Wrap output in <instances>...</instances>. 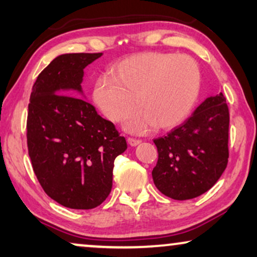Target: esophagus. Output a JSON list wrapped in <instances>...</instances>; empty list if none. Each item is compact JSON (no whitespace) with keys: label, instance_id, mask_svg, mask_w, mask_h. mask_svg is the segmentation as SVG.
Masks as SVG:
<instances>
[{"label":"esophagus","instance_id":"1","mask_svg":"<svg viewBox=\"0 0 257 257\" xmlns=\"http://www.w3.org/2000/svg\"><path fill=\"white\" fill-rule=\"evenodd\" d=\"M127 143H128L131 146H137V145H139L140 143H142V140L135 139V138H128V139H127Z\"/></svg>","mask_w":257,"mask_h":257}]
</instances>
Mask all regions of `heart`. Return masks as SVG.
I'll use <instances>...</instances> for the list:
<instances>
[{"label": "heart", "mask_w": 257, "mask_h": 257, "mask_svg": "<svg viewBox=\"0 0 257 257\" xmlns=\"http://www.w3.org/2000/svg\"><path fill=\"white\" fill-rule=\"evenodd\" d=\"M111 75L112 79L101 77L94 84L93 101L113 122L128 117L137 103L140 111L126 122L133 133L153 125L168 130L181 124L196 103L201 83L194 59L159 52L126 58Z\"/></svg>", "instance_id": "heart-1"}]
</instances>
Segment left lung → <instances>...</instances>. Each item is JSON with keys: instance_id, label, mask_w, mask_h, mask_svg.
Returning a JSON list of instances; mask_svg holds the SVG:
<instances>
[{"instance_id": "obj_1", "label": "left lung", "mask_w": 257, "mask_h": 257, "mask_svg": "<svg viewBox=\"0 0 257 257\" xmlns=\"http://www.w3.org/2000/svg\"><path fill=\"white\" fill-rule=\"evenodd\" d=\"M228 130L229 110L220 92L207 98L181 125L154 139L156 187L174 200L194 199L212 188L228 164Z\"/></svg>"}]
</instances>
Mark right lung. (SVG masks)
Returning <instances> with one entry per match:
<instances>
[{
	"label": "right lung",
	"instance_id": "right-lung-1",
	"mask_svg": "<svg viewBox=\"0 0 257 257\" xmlns=\"http://www.w3.org/2000/svg\"><path fill=\"white\" fill-rule=\"evenodd\" d=\"M101 55L56 57L38 75L28 106V152L37 180L52 200L72 209L105 201L114 159L127 149L111 121L75 97L83 93L84 69Z\"/></svg>",
	"mask_w": 257,
	"mask_h": 257
}]
</instances>
